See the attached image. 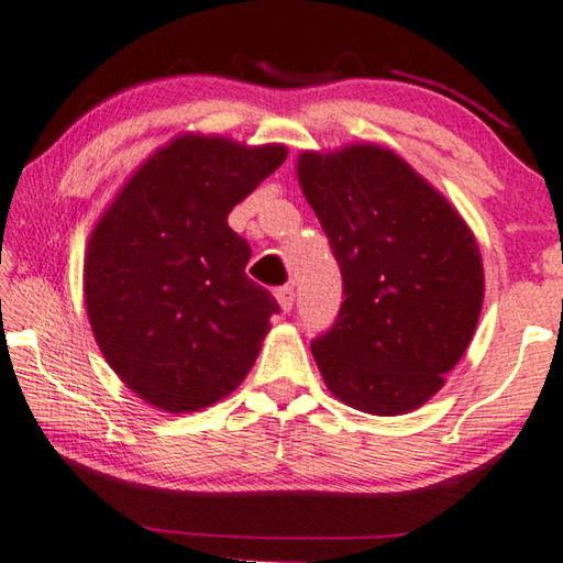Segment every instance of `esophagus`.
Here are the masks:
<instances>
[{
  "instance_id": "obj_1",
  "label": "esophagus",
  "mask_w": 563,
  "mask_h": 563,
  "mask_svg": "<svg viewBox=\"0 0 563 563\" xmlns=\"http://www.w3.org/2000/svg\"><path fill=\"white\" fill-rule=\"evenodd\" d=\"M275 298H278L280 308L288 313L292 308V300H296V292H292V285H280V288H275Z\"/></svg>"
}]
</instances>
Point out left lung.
<instances>
[{
    "instance_id": "1",
    "label": "left lung",
    "mask_w": 563,
    "mask_h": 563,
    "mask_svg": "<svg viewBox=\"0 0 563 563\" xmlns=\"http://www.w3.org/2000/svg\"><path fill=\"white\" fill-rule=\"evenodd\" d=\"M298 179L343 280L339 316L310 343L323 382L362 412H412L473 339L483 306L473 232L387 148L306 151Z\"/></svg>"
}]
</instances>
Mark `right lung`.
I'll return each mask as SVG.
<instances>
[{
	"label": "right lung",
	"instance_id": "1",
	"mask_svg": "<svg viewBox=\"0 0 563 563\" xmlns=\"http://www.w3.org/2000/svg\"><path fill=\"white\" fill-rule=\"evenodd\" d=\"M283 162V146L181 136L131 176L90 234V325L148 405L195 412L253 368L280 306L247 278L250 245L228 214Z\"/></svg>",
	"mask_w": 563,
	"mask_h": 563
}]
</instances>
